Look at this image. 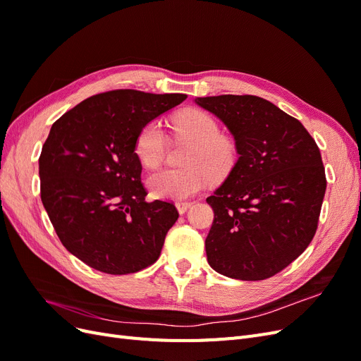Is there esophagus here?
Returning <instances> with one entry per match:
<instances>
[{"mask_svg":"<svg viewBox=\"0 0 361 361\" xmlns=\"http://www.w3.org/2000/svg\"><path fill=\"white\" fill-rule=\"evenodd\" d=\"M191 206H192V202H178V203H176V207H178V211H179L180 214L187 212Z\"/></svg>","mask_w":361,"mask_h":361,"instance_id":"esophagus-1","label":"esophagus"}]
</instances>
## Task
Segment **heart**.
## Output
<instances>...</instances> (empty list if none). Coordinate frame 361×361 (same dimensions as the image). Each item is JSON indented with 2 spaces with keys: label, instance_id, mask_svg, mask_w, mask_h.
<instances>
[{
  "label": "heart",
  "instance_id": "1",
  "mask_svg": "<svg viewBox=\"0 0 361 361\" xmlns=\"http://www.w3.org/2000/svg\"><path fill=\"white\" fill-rule=\"evenodd\" d=\"M173 133L178 140L188 141L191 147L185 157V169H164L152 173L147 185L162 199H190L209 180L221 178L232 170L236 161V146L220 134V123L204 111L188 110L173 120ZM135 155L147 169H155L166 158L167 137L157 120L146 123L135 138Z\"/></svg>",
  "mask_w": 361,
  "mask_h": 361
}]
</instances>
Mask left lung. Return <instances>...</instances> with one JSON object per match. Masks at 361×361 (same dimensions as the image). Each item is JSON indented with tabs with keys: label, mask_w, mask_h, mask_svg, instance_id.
Returning <instances> with one entry per match:
<instances>
[{
	"label": "left lung",
	"mask_w": 361,
	"mask_h": 361,
	"mask_svg": "<svg viewBox=\"0 0 361 361\" xmlns=\"http://www.w3.org/2000/svg\"><path fill=\"white\" fill-rule=\"evenodd\" d=\"M235 138L238 159L206 202L214 223L204 241L209 265L238 280L285 269L316 233L326 188L316 141L300 120L251 94L197 97Z\"/></svg>",
	"instance_id": "1"
}]
</instances>
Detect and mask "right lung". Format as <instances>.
<instances>
[{
    "label": "right lung",
    "instance_id": "obj_1",
    "mask_svg": "<svg viewBox=\"0 0 361 361\" xmlns=\"http://www.w3.org/2000/svg\"><path fill=\"white\" fill-rule=\"evenodd\" d=\"M185 99L111 90L54 122L39 158L40 197L61 244L84 264L120 276L158 260L179 212L169 202H146L135 138Z\"/></svg>",
    "mask_w": 361,
    "mask_h": 361
}]
</instances>
